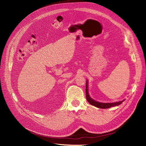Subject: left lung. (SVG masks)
<instances>
[{
    "mask_svg": "<svg viewBox=\"0 0 146 146\" xmlns=\"http://www.w3.org/2000/svg\"><path fill=\"white\" fill-rule=\"evenodd\" d=\"M86 99L89 103H90V105H94L96 107H98V108H102V109H106V108H111L112 106H115L117 105H120L122 102H123L125 100H123L122 101H119V102H113V103H101V102H96L94 100H93L92 99L88 93V80L86 81Z\"/></svg>",
    "mask_w": 146,
    "mask_h": 146,
    "instance_id": "obj_1",
    "label": "left lung"
}]
</instances>
